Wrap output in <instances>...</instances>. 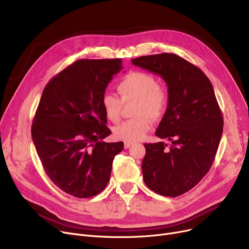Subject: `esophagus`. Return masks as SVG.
Returning a JSON list of instances; mask_svg holds the SVG:
<instances>
[{"label":"esophagus","mask_w":249,"mask_h":249,"mask_svg":"<svg viewBox=\"0 0 249 249\" xmlns=\"http://www.w3.org/2000/svg\"><path fill=\"white\" fill-rule=\"evenodd\" d=\"M132 145H133V143H132V142H125L124 143V147L127 149V148H129L130 146H132Z\"/></svg>","instance_id":"esophagus-1"}]
</instances>
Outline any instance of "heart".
Returning <instances> with one entry per match:
<instances>
[{
  "mask_svg": "<svg viewBox=\"0 0 249 249\" xmlns=\"http://www.w3.org/2000/svg\"><path fill=\"white\" fill-rule=\"evenodd\" d=\"M120 98L110 93L102 96V107L106 118L112 123L121 119L123 104L135 103L132 117L117 126L114 137L134 142L142 139L151 127L150 120L159 119L166 111L169 95L166 89L158 85L154 76L146 72H131L126 75L117 87Z\"/></svg>",
  "mask_w": 249,
  "mask_h": 249,
  "instance_id": "1",
  "label": "heart"
}]
</instances>
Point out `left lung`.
<instances>
[{"mask_svg":"<svg viewBox=\"0 0 249 249\" xmlns=\"http://www.w3.org/2000/svg\"><path fill=\"white\" fill-rule=\"evenodd\" d=\"M131 62L159 75L169 95L155 135L171 144H144V182L160 195L179 196L207 174L221 139L223 117L212 84L199 68L175 54L142 56Z\"/></svg>","mask_w":249,"mask_h":249,"instance_id":"left-lung-1","label":"left lung"}]
</instances>
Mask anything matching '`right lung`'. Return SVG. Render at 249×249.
<instances>
[{"instance_id": "right-lung-1", "label": "right lung", "mask_w": 249, "mask_h": 249, "mask_svg": "<svg viewBox=\"0 0 249 249\" xmlns=\"http://www.w3.org/2000/svg\"><path fill=\"white\" fill-rule=\"evenodd\" d=\"M121 59L77 60L48 82L32 124V139L54 184L78 198L105 189L114 157L124 143H107L111 134L102 96Z\"/></svg>"}]
</instances>
